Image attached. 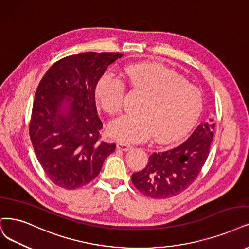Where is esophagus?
<instances>
[{
	"mask_svg": "<svg viewBox=\"0 0 249 249\" xmlns=\"http://www.w3.org/2000/svg\"><path fill=\"white\" fill-rule=\"evenodd\" d=\"M131 148H132V146L129 143H126V142H118L117 143V149L124 151V152L131 150Z\"/></svg>",
	"mask_w": 249,
	"mask_h": 249,
	"instance_id": "obj_1",
	"label": "esophagus"
}]
</instances>
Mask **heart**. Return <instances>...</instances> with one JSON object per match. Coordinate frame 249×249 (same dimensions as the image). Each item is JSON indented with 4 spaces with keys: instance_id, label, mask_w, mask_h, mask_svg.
Masks as SVG:
<instances>
[{
    "instance_id": "1",
    "label": "heart",
    "mask_w": 249,
    "mask_h": 249,
    "mask_svg": "<svg viewBox=\"0 0 249 249\" xmlns=\"http://www.w3.org/2000/svg\"><path fill=\"white\" fill-rule=\"evenodd\" d=\"M132 89L145 93L134 116H123L109 124L108 132L124 142H142L156 135L160 143H171L185 136L203 109L201 91L176 71L156 62L133 63L123 70ZM97 103L108 115L122 110L125 87L110 73L98 81Z\"/></svg>"
}]
</instances>
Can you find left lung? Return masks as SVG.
Listing matches in <instances>:
<instances>
[{"label":"left lung","mask_w":249,"mask_h":249,"mask_svg":"<svg viewBox=\"0 0 249 249\" xmlns=\"http://www.w3.org/2000/svg\"><path fill=\"white\" fill-rule=\"evenodd\" d=\"M213 119L201 123L189 139L172 150L154 153L146 166L132 174L134 187L154 199L178 195L194 181L209 155L213 139Z\"/></svg>","instance_id":"left-lung-1"}]
</instances>
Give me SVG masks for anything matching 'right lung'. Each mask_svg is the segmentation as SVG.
Returning a JSON list of instances; mask_svg holds the SVG:
<instances>
[{
	"instance_id": "1",
	"label": "right lung",
	"mask_w": 249,
	"mask_h": 249,
	"mask_svg": "<svg viewBox=\"0 0 249 249\" xmlns=\"http://www.w3.org/2000/svg\"><path fill=\"white\" fill-rule=\"evenodd\" d=\"M123 54L85 52L55 62L36 90L30 136L46 176L73 190L93 180L115 143L100 141L95 88L110 63Z\"/></svg>"
}]
</instances>
